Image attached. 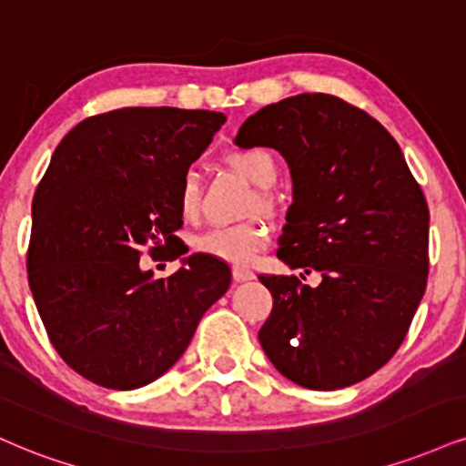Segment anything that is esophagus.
Returning <instances> with one entry per match:
<instances>
[{
	"mask_svg": "<svg viewBox=\"0 0 466 466\" xmlns=\"http://www.w3.org/2000/svg\"><path fill=\"white\" fill-rule=\"evenodd\" d=\"M232 276H234V282H249V279L256 278V273L251 271V268L234 267L232 268Z\"/></svg>",
	"mask_w": 466,
	"mask_h": 466,
	"instance_id": "obj_1",
	"label": "esophagus"
}]
</instances>
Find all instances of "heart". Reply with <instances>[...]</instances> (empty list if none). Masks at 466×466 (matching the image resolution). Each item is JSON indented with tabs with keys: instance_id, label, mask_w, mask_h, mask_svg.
Here are the masks:
<instances>
[{
	"instance_id": "obj_1",
	"label": "heart",
	"mask_w": 466,
	"mask_h": 466,
	"mask_svg": "<svg viewBox=\"0 0 466 466\" xmlns=\"http://www.w3.org/2000/svg\"><path fill=\"white\" fill-rule=\"evenodd\" d=\"M228 165L237 169L240 176H245L258 188H271L278 182L279 169L278 162L260 147H245L234 149L228 154ZM262 206L268 204L267 198H260ZM201 206V190L199 179L193 171L184 173L182 182L177 188V208L187 221H193L199 215ZM268 229L262 223L248 221L234 223V226H218L208 232L199 234L193 240V249L198 254L217 258V260L229 262V265H248L254 260L258 251L267 245Z\"/></svg>"
}]
</instances>
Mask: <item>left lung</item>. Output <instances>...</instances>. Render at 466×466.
<instances>
[{"label": "left lung", "mask_w": 466, "mask_h": 466, "mask_svg": "<svg viewBox=\"0 0 466 466\" xmlns=\"http://www.w3.org/2000/svg\"><path fill=\"white\" fill-rule=\"evenodd\" d=\"M234 143L284 156L293 204L278 258L321 273L315 289L260 276L273 297L262 350L304 389L360 382L400 350L428 284L430 210L400 145L371 115L325 93L265 106Z\"/></svg>", "instance_id": "1"}]
</instances>
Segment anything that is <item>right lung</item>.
Masks as SVG:
<instances>
[{"instance_id":"1","label":"right lung","mask_w":466,"mask_h":466,"mask_svg":"<svg viewBox=\"0 0 466 466\" xmlns=\"http://www.w3.org/2000/svg\"><path fill=\"white\" fill-rule=\"evenodd\" d=\"M221 112L119 108L77 123L56 147L32 201L27 279L49 340L73 371L115 390L158 380L184 354L232 273L193 254L169 278L141 254L188 248L177 188Z\"/></svg>"}]
</instances>
